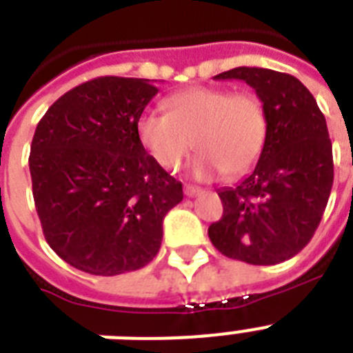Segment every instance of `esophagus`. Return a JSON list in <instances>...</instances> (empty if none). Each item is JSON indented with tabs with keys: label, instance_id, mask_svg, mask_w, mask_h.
<instances>
[{
	"label": "esophagus",
	"instance_id": "1",
	"mask_svg": "<svg viewBox=\"0 0 353 353\" xmlns=\"http://www.w3.org/2000/svg\"><path fill=\"white\" fill-rule=\"evenodd\" d=\"M183 190H185V196H188V198H194V196H199V194L203 192L201 188L192 187V185H185V188H183Z\"/></svg>",
	"mask_w": 353,
	"mask_h": 353
}]
</instances>
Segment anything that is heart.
Listing matches in <instances>:
<instances>
[{
  "instance_id": "obj_1",
  "label": "heart",
  "mask_w": 353,
  "mask_h": 353,
  "mask_svg": "<svg viewBox=\"0 0 353 353\" xmlns=\"http://www.w3.org/2000/svg\"><path fill=\"white\" fill-rule=\"evenodd\" d=\"M165 104L168 113L144 112L137 121L139 143L165 170H176L194 143L201 154L190 172L198 179H236L254 168L268 137L265 110L254 93L194 85Z\"/></svg>"
}]
</instances>
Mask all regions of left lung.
<instances>
[{"label": "left lung", "mask_w": 353, "mask_h": 353, "mask_svg": "<svg viewBox=\"0 0 353 353\" xmlns=\"http://www.w3.org/2000/svg\"><path fill=\"white\" fill-rule=\"evenodd\" d=\"M216 80H243L256 91L268 137L254 170L218 190L223 216L209 227L212 245L229 258L274 265L301 252L317 231L334 185L328 126L301 80L263 68H234Z\"/></svg>", "instance_id": "left-lung-1"}]
</instances>
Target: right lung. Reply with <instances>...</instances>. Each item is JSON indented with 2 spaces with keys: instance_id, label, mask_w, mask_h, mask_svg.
<instances>
[{
  "instance_id": "obj_1",
  "label": "right lung",
  "mask_w": 353,
  "mask_h": 353,
  "mask_svg": "<svg viewBox=\"0 0 353 353\" xmlns=\"http://www.w3.org/2000/svg\"><path fill=\"white\" fill-rule=\"evenodd\" d=\"M146 79L99 77L62 95L36 126L29 168L43 236L69 265L113 276L159 252L183 185L146 154L137 121L157 95Z\"/></svg>"
}]
</instances>
